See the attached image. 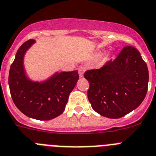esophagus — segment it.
<instances>
[{
	"instance_id": "obj_1",
	"label": "esophagus",
	"mask_w": 156,
	"mask_h": 156,
	"mask_svg": "<svg viewBox=\"0 0 156 156\" xmlns=\"http://www.w3.org/2000/svg\"><path fill=\"white\" fill-rule=\"evenodd\" d=\"M85 70H86V67H84V66H80V67L78 68V73H79V76H80L81 78L83 77V74H84Z\"/></svg>"
}]
</instances>
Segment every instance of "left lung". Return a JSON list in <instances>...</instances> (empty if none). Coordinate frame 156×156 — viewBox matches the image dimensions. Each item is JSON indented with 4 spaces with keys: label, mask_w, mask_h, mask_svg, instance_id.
I'll use <instances>...</instances> for the list:
<instances>
[{
    "label": "left lung",
    "mask_w": 156,
    "mask_h": 156,
    "mask_svg": "<svg viewBox=\"0 0 156 156\" xmlns=\"http://www.w3.org/2000/svg\"><path fill=\"white\" fill-rule=\"evenodd\" d=\"M91 106L100 115L117 119L136 109L144 99L148 69L136 48L126 46L114 60L85 72Z\"/></svg>",
    "instance_id": "obj_1"
}]
</instances>
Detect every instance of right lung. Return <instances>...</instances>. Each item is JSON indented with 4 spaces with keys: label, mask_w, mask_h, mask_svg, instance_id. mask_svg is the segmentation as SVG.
Instances as JSON below:
<instances>
[{
    "label": "right lung",
    "mask_w": 156,
    "mask_h": 156,
    "mask_svg": "<svg viewBox=\"0 0 156 156\" xmlns=\"http://www.w3.org/2000/svg\"><path fill=\"white\" fill-rule=\"evenodd\" d=\"M35 43L24 42L10 66L9 85L14 104L31 118L49 120L63 112L69 95L78 82V70L57 73L45 82H33L26 77L23 66L26 51Z\"/></svg>",
    "instance_id": "1"
}]
</instances>
